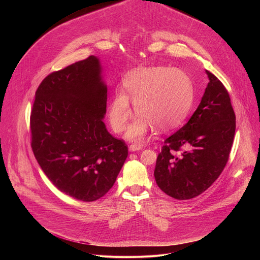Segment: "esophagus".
<instances>
[{"label":"esophagus","mask_w":260,"mask_h":260,"mask_svg":"<svg viewBox=\"0 0 260 260\" xmlns=\"http://www.w3.org/2000/svg\"><path fill=\"white\" fill-rule=\"evenodd\" d=\"M142 148H143V145L142 144H137V143H135V144H132L131 146H129V150L132 151V152H134V151H139V150H142Z\"/></svg>","instance_id":"1"}]
</instances>
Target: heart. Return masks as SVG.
<instances>
[{
    "mask_svg": "<svg viewBox=\"0 0 260 260\" xmlns=\"http://www.w3.org/2000/svg\"><path fill=\"white\" fill-rule=\"evenodd\" d=\"M125 92H116L109 110V119L116 133H122L133 115L129 100L139 116L129 126L126 138L142 141L155 125L167 131L186 118L193 103L194 89L186 73L168 67L139 68L124 78Z\"/></svg>",
    "mask_w": 260,
    "mask_h": 260,
    "instance_id": "1",
    "label": "heart"
}]
</instances>
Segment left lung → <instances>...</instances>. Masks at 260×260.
Returning <instances> with one entry per match:
<instances>
[{"label": "left lung", "mask_w": 260, "mask_h": 260, "mask_svg": "<svg viewBox=\"0 0 260 260\" xmlns=\"http://www.w3.org/2000/svg\"><path fill=\"white\" fill-rule=\"evenodd\" d=\"M206 73L210 81L201 104L188 122L165 140L156 159V184L176 200L193 199L211 186L226 166L235 138L230 94L215 75Z\"/></svg>", "instance_id": "1"}]
</instances>
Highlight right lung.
<instances>
[{"label":"right lung","instance_id":"obj_1","mask_svg":"<svg viewBox=\"0 0 260 260\" xmlns=\"http://www.w3.org/2000/svg\"><path fill=\"white\" fill-rule=\"evenodd\" d=\"M107 85L96 56L53 72L36 91L31 149L61 192L83 202L104 197L127 157V146L103 121Z\"/></svg>","mask_w":260,"mask_h":260}]
</instances>
